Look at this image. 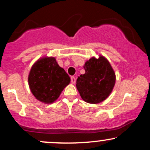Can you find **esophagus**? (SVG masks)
I'll use <instances>...</instances> for the list:
<instances>
[{
    "mask_svg": "<svg viewBox=\"0 0 150 150\" xmlns=\"http://www.w3.org/2000/svg\"><path fill=\"white\" fill-rule=\"evenodd\" d=\"M70 79H71V83L72 84H75V77L72 76L71 78H70Z\"/></svg>",
    "mask_w": 150,
    "mask_h": 150,
    "instance_id": "1",
    "label": "esophagus"
}]
</instances>
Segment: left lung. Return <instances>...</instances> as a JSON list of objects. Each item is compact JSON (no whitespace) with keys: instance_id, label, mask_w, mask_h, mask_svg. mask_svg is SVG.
Wrapping results in <instances>:
<instances>
[{"instance_id":"obj_1","label":"left lung","mask_w":150,"mask_h":150,"mask_svg":"<svg viewBox=\"0 0 150 150\" xmlns=\"http://www.w3.org/2000/svg\"><path fill=\"white\" fill-rule=\"evenodd\" d=\"M85 73L80 75L76 87L80 97L89 104H99L108 98L116 82V74L104 56L92 57L84 65Z\"/></svg>"}]
</instances>
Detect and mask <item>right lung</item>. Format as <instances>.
Returning <instances> with one entry per match:
<instances>
[{
	"label": "right lung",
	"mask_w": 150,
	"mask_h": 150,
	"mask_svg": "<svg viewBox=\"0 0 150 150\" xmlns=\"http://www.w3.org/2000/svg\"><path fill=\"white\" fill-rule=\"evenodd\" d=\"M70 78L58 65L54 57L40 58L31 68L29 87L37 100L44 104L53 103L70 84Z\"/></svg>",
	"instance_id": "right-lung-1"
}]
</instances>
